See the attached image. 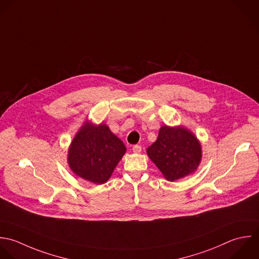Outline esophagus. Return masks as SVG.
Wrapping results in <instances>:
<instances>
[{
	"instance_id": "obj_1",
	"label": "esophagus",
	"mask_w": 259,
	"mask_h": 259,
	"mask_svg": "<svg viewBox=\"0 0 259 259\" xmlns=\"http://www.w3.org/2000/svg\"><path fill=\"white\" fill-rule=\"evenodd\" d=\"M134 153H140L141 152V146L140 145H134L132 148Z\"/></svg>"
}]
</instances>
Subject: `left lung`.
<instances>
[{"instance_id":"1","label":"left lung","mask_w":259,"mask_h":259,"mask_svg":"<svg viewBox=\"0 0 259 259\" xmlns=\"http://www.w3.org/2000/svg\"><path fill=\"white\" fill-rule=\"evenodd\" d=\"M154 162L169 182L195 172L202 160V146L197 136L185 126L163 125L156 141L147 150Z\"/></svg>"}]
</instances>
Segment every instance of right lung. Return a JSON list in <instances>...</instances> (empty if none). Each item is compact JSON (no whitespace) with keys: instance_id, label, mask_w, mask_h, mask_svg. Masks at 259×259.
Returning <instances> with one entry per match:
<instances>
[{"instance_id":"1","label":"right lung","mask_w":259,"mask_h":259,"mask_svg":"<svg viewBox=\"0 0 259 259\" xmlns=\"http://www.w3.org/2000/svg\"><path fill=\"white\" fill-rule=\"evenodd\" d=\"M125 152L126 146L109 126L87 120L68 147L67 163L78 178L102 185L111 178Z\"/></svg>"}]
</instances>
